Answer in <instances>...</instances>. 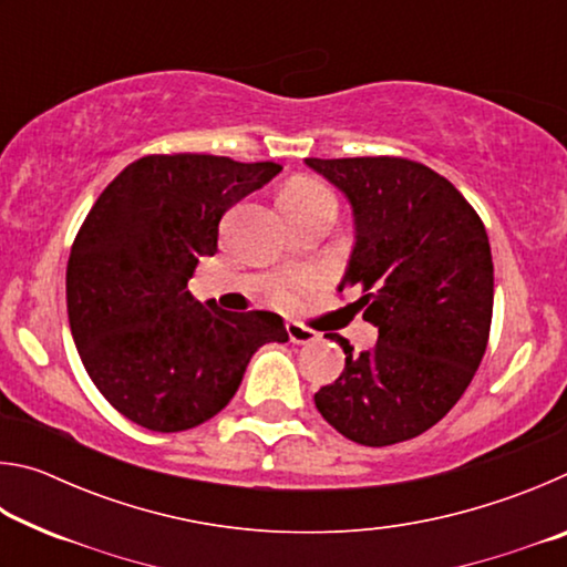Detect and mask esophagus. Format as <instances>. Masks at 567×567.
Returning a JSON list of instances; mask_svg holds the SVG:
<instances>
[{"label":"esophagus","mask_w":567,"mask_h":567,"mask_svg":"<svg viewBox=\"0 0 567 567\" xmlns=\"http://www.w3.org/2000/svg\"><path fill=\"white\" fill-rule=\"evenodd\" d=\"M287 334H290V342H295V344H310L320 338L318 332L305 328V324H300V322H287Z\"/></svg>","instance_id":"34e87169"}]
</instances>
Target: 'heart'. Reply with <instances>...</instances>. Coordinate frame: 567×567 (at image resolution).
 Segmentation results:
<instances>
[{"mask_svg":"<svg viewBox=\"0 0 567 567\" xmlns=\"http://www.w3.org/2000/svg\"><path fill=\"white\" fill-rule=\"evenodd\" d=\"M318 199H330L332 203V195L328 187L320 185V182H315V179H297L282 192V203H318ZM280 297L282 300H290L292 297L290 287H282Z\"/></svg>","mask_w":567,"mask_h":567,"instance_id":"obj_1","label":"heart"}]
</instances>
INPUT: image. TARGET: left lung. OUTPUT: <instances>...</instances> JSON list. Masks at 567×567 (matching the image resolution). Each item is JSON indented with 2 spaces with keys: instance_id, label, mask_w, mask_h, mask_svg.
<instances>
[{
  "instance_id": "left-lung-1",
  "label": "left lung",
  "mask_w": 567,
  "mask_h": 567,
  "mask_svg": "<svg viewBox=\"0 0 567 567\" xmlns=\"http://www.w3.org/2000/svg\"><path fill=\"white\" fill-rule=\"evenodd\" d=\"M305 165L352 209L354 243L338 290L358 287L375 348L354 354L315 405L352 443L382 447L417 437L463 398L493 320V257L467 199L420 162L318 159Z\"/></svg>"
}]
</instances>
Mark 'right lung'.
Listing matches in <instances>:
<instances>
[{
  "label": "right lung",
  "mask_w": 567,
  "mask_h": 567,
  "mask_svg": "<svg viewBox=\"0 0 567 567\" xmlns=\"http://www.w3.org/2000/svg\"><path fill=\"white\" fill-rule=\"evenodd\" d=\"M275 162L150 155L114 177L66 262V312L84 370L114 410L155 433L217 415L252 354L287 342L275 312H227L187 290L217 252L219 219L280 175Z\"/></svg>",
  "instance_id": "obj_1"
}]
</instances>
